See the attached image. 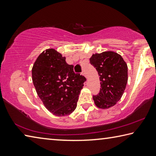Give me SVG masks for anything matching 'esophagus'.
I'll return each mask as SVG.
<instances>
[{
	"instance_id": "obj_1",
	"label": "esophagus",
	"mask_w": 156,
	"mask_h": 156,
	"mask_svg": "<svg viewBox=\"0 0 156 156\" xmlns=\"http://www.w3.org/2000/svg\"><path fill=\"white\" fill-rule=\"evenodd\" d=\"M82 74H83V76H85V77L87 78V75H86L85 71H84V70H83V72H82Z\"/></svg>"
}]
</instances>
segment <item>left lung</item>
<instances>
[{
	"instance_id": "obj_1",
	"label": "left lung",
	"mask_w": 156,
	"mask_h": 156,
	"mask_svg": "<svg viewBox=\"0 0 156 156\" xmlns=\"http://www.w3.org/2000/svg\"><path fill=\"white\" fill-rule=\"evenodd\" d=\"M90 63L100 76V89L93 96L95 105L100 109H109L119 101L128 80L127 65L122 57L113 51L95 54Z\"/></svg>"
}]
</instances>
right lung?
<instances>
[{
  "mask_svg": "<svg viewBox=\"0 0 156 156\" xmlns=\"http://www.w3.org/2000/svg\"><path fill=\"white\" fill-rule=\"evenodd\" d=\"M31 72L37 94L50 112L65 116L76 109L86 78L74 73L65 57L54 49H47L37 58Z\"/></svg>",
  "mask_w": 156,
  "mask_h": 156,
  "instance_id": "right-lung-1",
  "label": "right lung"
}]
</instances>
